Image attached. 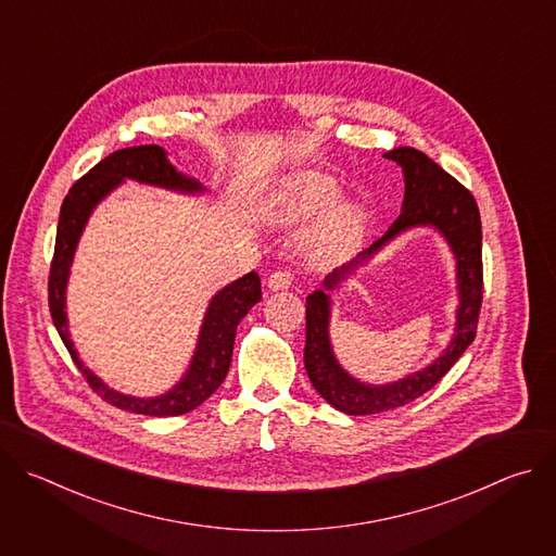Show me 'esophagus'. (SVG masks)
<instances>
[{"mask_svg": "<svg viewBox=\"0 0 556 556\" xmlns=\"http://www.w3.org/2000/svg\"><path fill=\"white\" fill-rule=\"evenodd\" d=\"M290 283H292V275H290V273H283V270L273 273V275L268 277V281H266L268 290H273V292H277V290H288Z\"/></svg>", "mask_w": 556, "mask_h": 556, "instance_id": "esophagus-1", "label": "esophagus"}]
</instances>
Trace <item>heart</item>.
I'll use <instances>...</instances> for the list:
<instances>
[{
    "label": "heart",
    "mask_w": 556,
    "mask_h": 556,
    "mask_svg": "<svg viewBox=\"0 0 556 556\" xmlns=\"http://www.w3.org/2000/svg\"><path fill=\"white\" fill-rule=\"evenodd\" d=\"M337 178L324 172H296L281 178L264 204V217L279 228L309 224L305 247L309 255L328 260L343 255L363 235L369 213L361 202L343 200Z\"/></svg>",
    "instance_id": "heart-1"
}]
</instances>
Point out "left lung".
I'll use <instances>...</instances> for the list:
<instances>
[{"mask_svg": "<svg viewBox=\"0 0 556 556\" xmlns=\"http://www.w3.org/2000/svg\"><path fill=\"white\" fill-rule=\"evenodd\" d=\"M403 169L405 200L399 219L356 260L334 268L319 290L305 296L303 363L312 387L334 409L348 416H371L399 409L427 393L466 352L478 330L482 307V219L475 198L438 163L414 147L384 153ZM412 227H433L456 260L458 309L454 337L445 352L427 368L393 383L371 386L352 377L339 363L329 339L331 292L377 254L395 236Z\"/></svg>", "mask_w": 556, "mask_h": 556, "instance_id": "1", "label": "left lung"}]
</instances>
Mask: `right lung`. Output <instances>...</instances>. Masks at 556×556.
I'll return each instance as SVG.
<instances>
[{
	"instance_id": "obj_1",
	"label": "right lung",
	"mask_w": 556,
	"mask_h": 556,
	"mask_svg": "<svg viewBox=\"0 0 556 556\" xmlns=\"http://www.w3.org/2000/svg\"><path fill=\"white\" fill-rule=\"evenodd\" d=\"M125 180L167 189L182 195L206 193V187L200 180L178 172L169 163L167 151L157 144L118 149L108 157H103V161L94 165L81 180H76L70 193L65 195L59 213L54 260L50 266V283H48L52 324L63 345L67 348L74 365L81 369L90 387L101 395L103 401H108L118 409L142 414V416H157V418L182 416L200 407L224 382L230 367V358H232L235 330L249 314V309L257 301H262V283H260V275L253 270L240 279L230 281L228 286H224L211 296L202 326H200L191 363L182 374V378L165 393L140 399V395L116 391L114 387L103 382L90 367H86L81 358H78L74 341L70 339L65 292H67V279H70L74 253L90 215Z\"/></svg>"
}]
</instances>
